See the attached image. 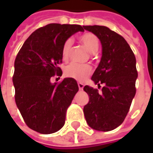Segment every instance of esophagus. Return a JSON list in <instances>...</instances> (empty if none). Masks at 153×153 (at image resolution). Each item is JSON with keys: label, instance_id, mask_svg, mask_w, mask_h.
<instances>
[{"label": "esophagus", "instance_id": "34e87169", "mask_svg": "<svg viewBox=\"0 0 153 153\" xmlns=\"http://www.w3.org/2000/svg\"><path fill=\"white\" fill-rule=\"evenodd\" d=\"M78 86H79V90H83L84 85H83V83H78Z\"/></svg>", "mask_w": 153, "mask_h": 153}]
</instances>
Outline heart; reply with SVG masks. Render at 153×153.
I'll list each match as a JSON object with an SVG mask.
<instances>
[{"mask_svg":"<svg viewBox=\"0 0 153 153\" xmlns=\"http://www.w3.org/2000/svg\"><path fill=\"white\" fill-rule=\"evenodd\" d=\"M79 40L87 47V49L90 53H95L98 49L99 42L97 38L93 33L83 34L82 36H80ZM72 44L73 42L71 39H67L64 42L61 49V56L63 60H66L69 58ZM91 71H92V68L88 65L72 63L65 68V74L69 78H72L78 81H83L89 75Z\"/></svg>","mask_w":153,"mask_h":153,"instance_id":"b5f03b06","label":"heart"}]
</instances>
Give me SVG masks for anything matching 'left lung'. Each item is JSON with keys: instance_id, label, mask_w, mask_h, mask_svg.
Masks as SVG:
<instances>
[{"instance_id": "8db88e82", "label": "left lung", "mask_w": 153, "mask_h": 153, "mask_svg": "<svg viewBox=\"0 0 153 153\" xmlns=\"http://www.w3.org/2000/svg\"><path fill=\"white\" fill-rule=\"evenodd\" d=\"M83 28L96 35L102 44V58L92 80L98 87L104 85L100 93L84 86L89 102L83 107V113L91 128L111 131L123 123L135 96L136 59L125 38L109 28L90 25Z\"/></svg>"}]
</instances>
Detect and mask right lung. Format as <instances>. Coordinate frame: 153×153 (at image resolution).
Returning a JSON list of instances; mask_svg holds the SVG:
<instances>
[{"label":"right lung","mask_w":153,"mask_h":153,"mask_svg":"<svg viewBox=\"0 0 153 153\" xmlns=\"http://www.w3.org/2000/svg\"><path fill=\"white\" fill-rule=\"evenodd\" d=\"M78 25L49 24L32 33L15 60L13 83L15 102L26 125L43 134L60 130L65 114L79 91L76 80L65 78L60 83H51L56 74L61 75L58 65L62 62L64 42L78 32Z\"/></svg>","instance_id":"add662e5"}]
</instances>
